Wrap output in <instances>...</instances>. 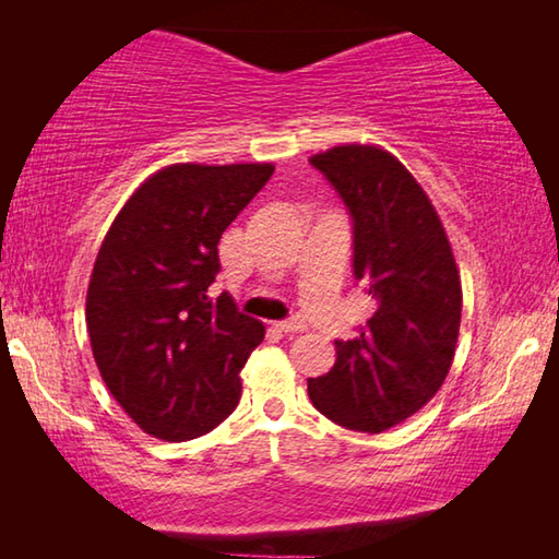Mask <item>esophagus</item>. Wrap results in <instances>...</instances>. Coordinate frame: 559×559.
I'll return each instance as SVG.
<instances>
[{"label":"esophagus","instance_id":"34e87169","mask_svg":"<svg viewBox=\"0 0 559 559\" xmlns=\"http://www.w3.org/2000/svg\"><path fill=\"white\" fill-rule=\"evenodd\" d=\"M276 330L278 333L293 335V333H300V330H306V323H302L300 318H290V320H281V323H276Z\"/></svg>","mask_w":559,"mask_h":559}]
</instances>
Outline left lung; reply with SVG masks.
Instances as JSON below:
<instances>
[{"label": "left lung", "mask_w": 559, "mask_h": 559, "mask_svg": "<svg viewBox=\"0 0 559 559\" xmlns=\"http://www.w3.org/2000/svg\"><path fill=\"white\" fill-rule=\"evenodd\" d=\"M353 219V273L374 313L337 359L310 377L320 414L380 433L409 419L447 380L461 325V278L441 219L400 159L372 145L310 157Z\"/></svg>", "instance_id": "obj_1"}]
</instances>
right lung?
Listing matches in <instances>:
<instances>
[{"mask_svg":"<svg viewBox=\"0 0 559 559\" xmlns=\"http://www.w3.org/2000/svg\"><path fill=\"white\" fill-rule=\"evenodd\" d=\"M273 165H173L130 197L91 273L86 323L103 382L140 429L197 439L229 416L266 330L210 298L219 239Z\"/></svg>","mask_w":559,"mask_h":559,"instance_id":"obj_1","label":"right lung"}]
</instances>
